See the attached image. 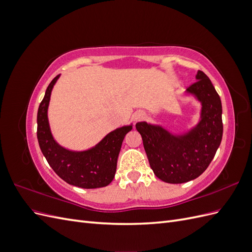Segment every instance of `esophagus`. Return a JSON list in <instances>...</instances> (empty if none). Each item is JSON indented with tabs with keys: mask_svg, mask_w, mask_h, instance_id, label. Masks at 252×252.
I'll return each mask as SVG.
<instances>
[{
	"mask_svg": "<svg viewBox=\"0 0 252 252\" xmlns=\"http://www.w3.org/2000/svg\"><path fill=\"white\" fill-rule=\"evenodd\" d=\"M144 117H145V113H144L143 111H136V112L133 114V116H132V120H133L134 122H139V121L143 120Z\"/></svg>",
	"mask_w": 252,
	"mask_h": 252,
	"instance_id": "34e87169",
	"label": "esophagus"
}]
</instances>
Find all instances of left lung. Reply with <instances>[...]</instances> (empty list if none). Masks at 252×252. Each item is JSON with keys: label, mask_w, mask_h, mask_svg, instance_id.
<instances>
[{"label": "left lung", "mask_w": 252, "mask_h": 252, "mask_svg": "<svg viewBox=\"0 0 252 252\" xmlns=\"http://www.w3.org/2000/svg\"><path fill=\"white\" fill-rule=\"evenodd\" d=\"M186 93L202 104L201 121L191 130L174 135L161 126L140 122L136 130L151 169L157 177L170 184H181L196 179L207 169L215 158L223 136L222 103L211 81L203 71Z\"/></svg>", "instance_id": "8db88e82"}]
</instances>
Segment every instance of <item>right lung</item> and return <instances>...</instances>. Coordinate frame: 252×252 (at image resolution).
<instances>
[{"instance_id": "1", "label": "right lung", "mask_w": 252, "mask_h": 252, "mask_svg": "<svg viewBox=\"0 0 252 252\" xmlns=\"http://www.w3.org/2000/svg\"><path fill=\"white\" fill-rule=\"evenodd\" d=\"M59 77L50 82L37 110L36 135L40 148L51 168L68 184L86 189L107 186L116 174L122 143L132 126L116 129L85 151H71L60 146L51 134L47 117L51 90Z\"/></svg>"}]
</instances>
